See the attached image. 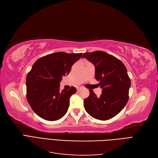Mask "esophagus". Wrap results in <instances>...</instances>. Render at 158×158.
Returning a JSON list of instances; mask_svg holds the SVG:
<instances>
[{"label": "esophagus", "instance_id": "esophagus-1", "mask_svg": "<svg viewBox=\"0 0 158 158\" xmlns=\"http://www.w3.org/2000/svg\"><path fill=\"white\" fill-rule=\"evenodd\" d=\"M80 89H82V88H81V87H78V88H77V90H78V91H80Z\"/></svg>", "mask_w": 158, "mask_h": 158}]
</instances>
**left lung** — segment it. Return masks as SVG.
I'll return each mask as SVG.
<instances>
[{"mask_svg": "<svg viewBox=\"0 0 158 158\" xmlns=\"http://www.w3.org/2000/svg\"><path fill=\"white\" fill-rule=\"evenodd\" d=\"M82 58L94 65L95 79L102 89L100 97L89 89L84 108L95 118L109 120L120 113L128 102L131 82L126 66L116 57L101 51L85 52Z\"/></svg>", "mask_w": 158, "mask_h": 158, "instance_id": "8db88e82", "label": "left lung"}]
</instances>
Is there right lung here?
Wrapping results in <instances>:
<instances>
[{
  "instance_id": "add662e5",
  "label": "right lung",
  "mask_w": 158,
  "mask_h": 158,
  "mask_svg": "<svg viewBox=\"0 0 158 158\" xmlns=\"http://www.w3.org/2000/svg\"><path fill=\"white\" fill-rule=\"evenodd\" d=\"M82 55L57 52L41 57L33 64L26 77V98L38 116L54 121L67 112L70 98L76 92V89L72 86L69 90L64 89L60 92V82Z\"/></svg>"
}]
</instances>
